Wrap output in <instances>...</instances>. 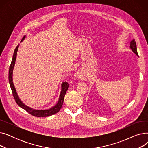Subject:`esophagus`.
I'll list each match as a JSON object with an SVG mask.
<instances>
[{"mask_svg": "<svg viewBox=\"0 0 148 148\" xmlns=\"http://www.w3.org/2000/svg\"><path fill=\"white\" fill-rule=\"evenodd\" d=\"M81 73H81L80 71H78V72H77V77H79V78H80V77L81 78V76H82Z\"/></svg>", "mask_w": 148, "mask_h": 148, "instance_id": "34e87169", "label": "esophagus"}]
</instances>
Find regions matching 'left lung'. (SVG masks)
<instances>
[{"label":"left lung","mask_w":148,"mask_h":148,"mask_svg":"<svg viewBox=\"0 0 148 148\" xmlns=\"http://www.w3.org/2000/svg\"><path fill=\"white\" fill-rule=\"evenodd\" d=\"M130 48L131 49V50L133 51V53H134L137 56H138V53H137V46H136V41L134 40H132L131 42H130Z\"/></svg>","instance_id":"8db88e82"}]
</instances>
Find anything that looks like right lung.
Instances as JSON below:
<instances>
[{"label":"right lung","instance_id":"right-lung-1","mask_svg":"<svg viewBox=\"0 0 148 148\" xmlns=\"http://www.w3.org/2000/svg\"><path fill=\"white\" fill-rule=\"evenodd\" d=\"M26 38V36L23 37V38L21 40V42H23V40H25ZM20 44H18L16 48H15L14 54H13V56H12V59L11 61V64L10 66V69H9V74H8V79H9V82H10V85L11 89L12 92V95L14 96V98L15 100V102L17 103V104L23 109H25L26 111H27L28 113H29L31 115H33L34 116H36V117H47V116H51L53 114H54L59 112V111L60 110V108L62 106V104H63L64 103V97L65 95L66 92L68 89V87L69 86V84L66 82H63L61 84V91L59 95V99L58 101V103L53 106L52 107L49 108V109H45V110H36V109H34V108H31L27 106H26L25 104L23 103L21 100L20 99L16 89H15V88L14 86V84L13 83V70L14 68V66L15 64V61H16V58H17V51L18 50Z\"/></svg>","mask_w":148,"mask_h":148}]
</instances>
